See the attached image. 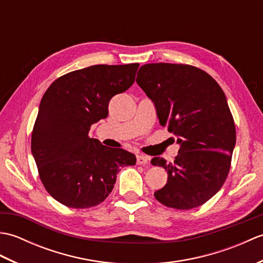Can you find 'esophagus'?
<instances>
[{
	"label": "esophagus",
	"mask_w": 263,
	"mask_h": 263,
	"mask_svg": "<svg viewBox=\"0 0 263 263\" xmlns=\"http://www.w3.org/2000/svg\"><path fill=\"white\" fill-rule=\"evenodd\" d=\"M148 163V158L143 155H137V164L138 165H144Z\"/></svg>",
	"instance_id": "1"
}]
</instances>
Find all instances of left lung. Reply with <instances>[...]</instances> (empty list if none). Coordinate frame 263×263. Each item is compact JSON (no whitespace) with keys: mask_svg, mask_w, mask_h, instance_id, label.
Here are the masks:
<instances>
[{"mask_svg":"<svg viewBox=\"0 0 263 263\" xmlns=\"http://www.w3.org/2000/svg\"><path fill=\"white\" fill-rule=\"evenodd\" d=\"M137 83L154 103L160 125L180 144L174 163L152 159L168 174L155 198L181 210L203 204L224 184L236 142L224 91L206 72L186 64H144Z\"/></svg>","mask_w":263,"mask_h":263,"instance_id":"obj_1","label":"left lung"}]
</instances>
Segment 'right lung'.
<instances>
[{
  "label": "right lung",
  "instance_id": "right-lung-1",
  "mask_svg": "<svg viewBox=\"0 0 263 263\" xmlns=\"http://www.w3.org/2000/svg\"><path fill=\"white\" fill-rule=\"evenodd\" d=\"M138 63L92 65L55 80L44 93L31 135L39 177L52 197L70 208H90L108 197L121 167L136 156L89 138L108 115V103L136 79Z\"/></svg>",
  "mask_w": 263,
  "mask_h": 263
}]
</instances>
